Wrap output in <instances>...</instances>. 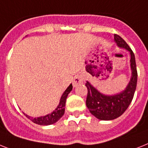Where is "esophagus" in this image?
Here are the masks:
<instances>
[{"label":"esophagus","instance_id":"obj_1","mask_svg":"<svg viewBox=\"0 0 148 148\" xmlns=\"http://www.w3.org/2000/svg\"><path fill=\"white\" fill-rule=\"evenodd\" d=\"M83 82V77L81 75H76L75 78L73 79V87H76L78 85H81L82 83Z\"/></svg>","mask_w":148,"mask_h":148}]
</instances>
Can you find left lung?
<instances>
[{"instance_id": "left-lung-1", "label": "left lung", "mask_w": 148, "mask_h": 148, "mask_svg": "<svg viewBox=\"0 0 148 148\" xmlns=\"http://www.w3.org/2000/svg\"><path fill=\"white\" fill-rule=\"evenodd\" d=\"M114 41L118 47L125 48L130 52L132 76L125 90L113 95L101 94L87 81L85 84L88 89L86 106L90 113L101 120H112L120 116L131 103L137 86L138 73L135 54L119 35H114Z\"/></svg>"}]
</instances>
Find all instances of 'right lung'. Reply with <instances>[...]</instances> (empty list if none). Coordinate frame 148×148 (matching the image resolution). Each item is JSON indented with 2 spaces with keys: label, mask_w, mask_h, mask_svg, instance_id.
<instances>
[{
  "label": "right lung",
  "mask_w": 148,
  "mask_h": 148,
  "mask_svg": "<svg viewBox=\"0 0 148 148\" xmlns=\"http://www.w3.org/2000/svg\"><path fill=\"white\" fill-rule=\"evenodd\" d=\"M73 89V85L72 84L69 85V86L66 89V91L63 92V95L61 96V98L60 100L59 105L50 114H47L44 116L37 117V118H33V117L29 116L28 115H25L28 119H29L33 123L38 125H52L53 123H57V121L60 119L61 117L63 116L65 112V106H66V101L67 96L70 93V91Z\"/></svg>",
  "instance_id": "obj_1"
}]
</instances>
